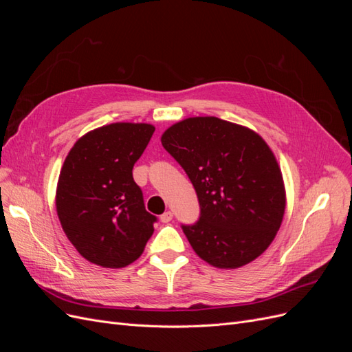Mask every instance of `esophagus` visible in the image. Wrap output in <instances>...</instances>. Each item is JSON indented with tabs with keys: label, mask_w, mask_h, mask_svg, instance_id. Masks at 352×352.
Listing matches in <instances>:
<instances>
[{
	"label": "esophagus",
	"mask_w": 352,
	"mask_h": 352,
	"mask_svg": "<svg viewBox=\"0 0 352 352\" xmlns=\"http://www.w3.org/2000/svg\"><path fill=\"white\" fill-rule=\"evenodd\" d=\"M160 219H162V221H163V223L172 221V219H173V212H172V211H166V212H163L162 217H160Z\"/></svg>",
	"instance_id": "obj_1"
}]
</instances>
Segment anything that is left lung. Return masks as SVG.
I'll use <instances>...</instances> for the list:
<instances>
[{
	"label": "left lung",
	"instance_id": "8db88e82",
	"mask_svg": "<svg viewBox=\"0 0 352 352\" xmlns=\"http://www.w3.org/2000/svg\"><path fill=\"white\" fill-rule=\"evenodd\" d=\"M162 144L197 192L199 217L182 229L199 257L236 269L267 250L283 219L285 188L263 138L217 117H190L168 127Z\"/></svg>",
	"mask_w": 352,
	"mask_h": 352
}]
</instances>
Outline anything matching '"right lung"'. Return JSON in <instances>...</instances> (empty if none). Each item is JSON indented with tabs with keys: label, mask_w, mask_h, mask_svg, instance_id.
I'll return each instance as SVG.
<instances>
[{
	"label": "right lung",
	"mask_w": 352,
	"mask_h": 352,
	"mask_svg": "<svg viewBox=\"0 0 352 352\" xmlns=\"http://www.w3.org/2000/svg\"><path fill=\"white\" fill-rule=\"evenodd\" d=\"M155 127L113 123L73 145L61 167L57 214L82 257L102 267H126L141 257L157 217L145 210L132 170Z\"/></svg>",
	"instance_id": "right-lung-1"
}]
</instances>
